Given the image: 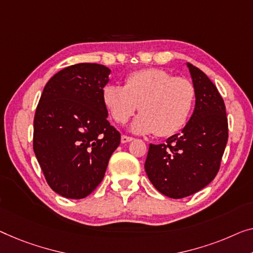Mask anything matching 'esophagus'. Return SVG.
<instances>
[{
  "instance_id": "esophagus-1",
  "label": "esophagus",
  "mask_w": 253,
  "mask_h": 253,
  "mask_svg": "<svg viewBox=\"0 0 253 253\" xmlns=\"http://www.w3.org/2000/svg\"><path fill=\"white\" fill-rule=\"evenodd\" d=\"M133 137H130V136H127V135H123L122 136V143L123 144H125V143H129V142H131L133 141Z\"/></svg>"
}]
</instances>
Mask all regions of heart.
<instances>
[{"label": "heart", "mask_w": 253, "mask_h": 253, "mask_svg": "<svg viewBox=\"0 0 253 253\" xmlns=\"http://www.w3.org/2000/svg\"><path fill=\"white\" fill-rule=\"evenodd\" d=\"M102 100L117 124H125L138 109L130 129L137 134L156 133L168 137L182 130L195 102L193 83L175 77L159 68H148L130 74L125 86L110 84L103 88Z\"/></svg>", "instance_id": "obj_1"}]
</instances>
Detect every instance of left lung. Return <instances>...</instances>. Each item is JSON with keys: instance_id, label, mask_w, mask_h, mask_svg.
<instances>
[{"instance_id": "8db88e82", "label": "left lung", "mask_w": 253, "mask_h": 253, "mask_svg": "<svg viewBox=\"0 0 253 253\" xmlns=\"http://www.w3.org/2000/svg\"><path fill=\"white\" fill-rule=\"evenodd\" d=\"M195 87V108L182 133L163 144H150L145 171L160 193L182 199L216 177L228 139L223 97L208 76L187 63Z\"/></svg>"}]
</instances>
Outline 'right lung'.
Returning a JSON list of instances; mask_svg holds the SVG:
<instances>
[{
	"instance_id": "obj_1",
	"label": "right lung",
	"mask_w": 253,
	"mask_h": 253,
	"mask_svg": "<svg viewBox=\"0 0 253 253\" xmlns=\"http://www.w3.org/2000/svg\"><path fill=\"white\" fill-rule=\"evenodd\" d=\"M110 73L97 63L67 67L46 83L37 104L34 152L48 185L65 198L92 193L120 144L102 100Z\"/></svg>"
}]
</instances>
